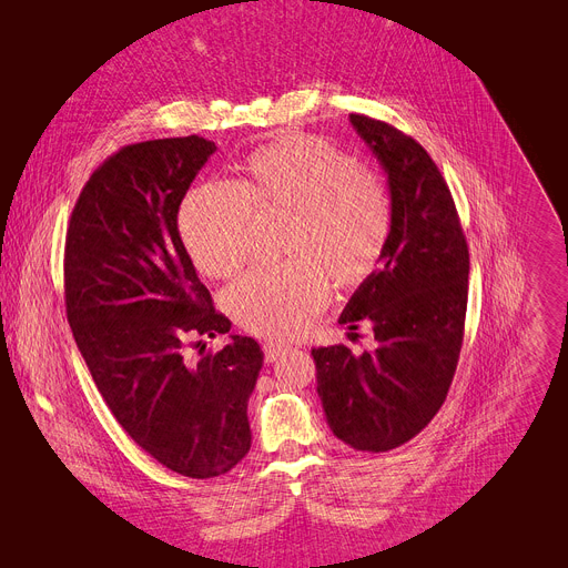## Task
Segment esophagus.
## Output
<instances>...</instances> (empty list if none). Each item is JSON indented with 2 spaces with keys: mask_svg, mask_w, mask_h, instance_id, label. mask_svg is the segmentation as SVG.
Masks as SVG:
<instances>
[{
  "mask_svg": "<svg viewBox=\"0 0 568 568\" xmlns=\"http://www.w3.org/2000/svg\"><path fill=\"white\" fill-rule=\"evenodd\" d=\"M287 349H290V347H287V345H281V343H264V359H266V364L278 362Z\"/></svg>",
  "mask_w": 568,
  "mask_h": 568,
  "instance_id": "1",
  "label": "esophagus"
}]
</instances>
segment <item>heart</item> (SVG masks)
I'll return each instance as SVG.
<instances>
[{"label":"heart","instance_id":"obj_1","mask_svg":"<svg viewBox=\"0 0 568 568\" xmlns=\"http://www.w3.org/2000/svg\"><path fill=\"white\" fill-rule=\"evenodd\" d=\"M251 214H287L281 266L260 268L225 294L244 332L292 341L304 336L336 290L371 278L392 234L394 206L382 176L332 140L285 133L257 146L234 186L193 189L179 209V234L209 278H232L248 260Z\"/></svg>","mask_w":568,"mask_h":568}]
</instances>
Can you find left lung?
Segmentation results:
<instances>
[{
  "instance_id": "8db88e82",
  "label": "left lung",
  "mask_w": 568,
  "mask_h": 568,
  "mask_svg": "<svg viewBox=\"0 0 568 568\" xmlns=\"http://www.w3.org/2000/svg\"><path fill=\"white\" fill-rule=\"evenodd\" d=\"M349 122L389 182L394 221L379 266L338 322L375 347H315L326 424L356 452H392L419 435L449 392L463 347L469 251L442 172L414 138L366 114Z\"/></svg>"
}]
</instances>
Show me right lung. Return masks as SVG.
<instances>
[{"label": "right lung", "mask_w": 568, "mask_h": 568, "mask_svg": "<svg viewBox=\"0 0 568 568\" xmlns=\"http://www.w3.org/2000/svg\"><path fill=\"white\" fill-rule=\"evenodd\" d=\"M216 152L200 135L122 146L89 176L64 248L67 317L99 392L131 439L168 469L212 479L251 449L248 398L264 354L248 336L191 366V338L227 334L176 227Z\"/></svg>", "instance_id": "right-lung-1"}]
</instances>
